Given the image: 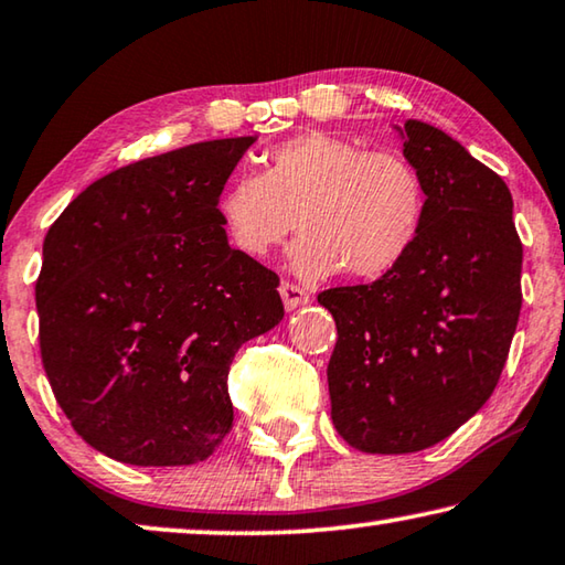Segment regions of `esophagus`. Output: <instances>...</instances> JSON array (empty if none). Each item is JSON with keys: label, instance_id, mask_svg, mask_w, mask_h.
<instances>
[{"label": "esophagus", "instance_id": "34e87169", "mask_svg": "<svg viewBox=\"0 0 565 565\" xmlns=\"http://www.w3.org/2000/svg\"><path fill=\"white\" fill-rule=\"evenodd\" d=\"M279 294H281L286 309H297V307H301V303L309 301V294L303 291L301 286L289 284V281H284V284L279 286Z\"/></svg>", "mask_w": 565, "mask_h": 565}]
</instances>
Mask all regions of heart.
<instances>
[{
	"label": "heart",
	"instance_id": "obj_1",
	"mask_svg": "<svg viewBox=\"0 0 565 565\" xmlns=\"http://www.w3.org/2000/svg\"><path fill=\"white\" fill-rule=\"evenodd\" d=\"M425 216V183L405 156L321 130L279 142L264 173L238 175L218 199L223 231L250 258L268 256L299 226L291 266L303 279L339 268L382 279L412 254Z\"/></svg>",
	"mask_w": 565,
	"mask_h": 565
}]
</instances>
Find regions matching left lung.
<instances>
[{"mask_svg": "<svg viewBox=\"0 0 565 565\" xmlns=\"http://www.w3.org/2000/svg\"><path fill=\"white\" fill-rule=\"evenodd\" d=\"M397 130L425 183L423 234L382 279L319 294L339 334L331 419L374 455L433 447L486 405L523 303V244L503 178L433 125Z\"/></svg>", "mask_w": 565, "mask_h": 565, "instance_id": "1", "label": "left lung"}]
</instances>
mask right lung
Segmentation results:
<instances>
[{
    "instance_id": "obj_1",
    "label": "right lung",
    "mask_w": 565,
    "mask_h": 565,
    "mask_svg": "<svg viewBox=\"0 0 565 565\" xmlns=\"http://www.w3.org/2000/svg\"><path fill=\"white\" fill-rule=\"evenodd\" d=\"M254 142H195L113 170L44 236L42 364L70 425L107 458L193 465L234 425L231 362L284 317L279 276L231 248L218 218Z\"/></svg>"
}]
</instances>
